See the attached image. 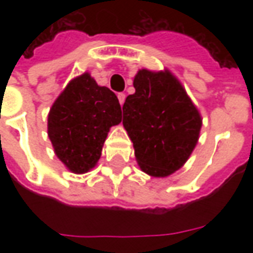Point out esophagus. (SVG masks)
Here are the masks:
<instances>
[{
  "label": "esophagus",
  "mask_w": 253,
  "mask_h": 253,
  "mask_svg": "<svg viewBox=\"0 0 253 253\" xmlns=\"http://www.w3.org/2000/svg\"><path fill=\"white\" fill-rule=\"evenodd\" d=\"M118 99H119V103H121V105H123L125 104V100H126V94L118 93Z\"/></svg>",
  "instance_id": "34e87169"
}]
</instances>
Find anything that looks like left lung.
Wrapping results in <instances>:
<instances>
[{
	"label": "left lung",
	"instance_id": "obj_1",
	"mask_svg": "<svg viewBox=\"0 0 253 253\" xmlns=\"http://www.w3.org/2000/svg\"><path fill=\"white\" fill-rule=\"evenodd\" d=\"M135 93L123 104V126L143 172L165 177L186 163L195 148L202 119L181 84L168 70L142 69Z\"/></svg>",
	"mask_w": 253,
	"mask_h": 253
}]
</instances>
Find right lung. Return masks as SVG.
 <instances>
[{"instance_id":"1","label":"right lung","mask_w":253,"mask_h":253,"mask_svg":"<svg viewBox=\"0 0 253 253\" xmlns=\"http://www.w3.org/2000/svg\"><path fill=\"white\" fill-rule=\"evenodd\" d=\"M122 122L116 94L88 73L72 80L48 114V137L58 159L74 173L92 169L110 127Z\"/></svg>"}]
</instances>
